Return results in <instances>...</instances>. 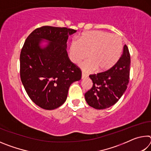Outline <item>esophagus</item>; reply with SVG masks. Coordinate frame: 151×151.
<instances>
[{"label":"esophagus","mask_w":151,"mask_h":151,"mask_svg":"<svg viewBox=\"0 0 151 151\" xmlns=\"http://www.w3.org/2000/svg\"><path fill=\"white\" fill-rule=\"evenodd\" d=\"M88 75H86V74L84 73H82V78H85L86 77H87Z\"/></svg>","instance_id":"1"}]
</instances>
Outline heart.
I'll return each instance as SVG.
<instances>
[{
    "mask_svg": "<svg viewBox=\"0 0 151 151\" xmlns=\"http://www.w3.org/2000/svg\"><path fill=\"white\" fill-rule=\"evenodd\" d=\"M123 42L120 36L105 31H91L83 33L78 40H73L69 47L71 61L78 64L88 57L90 58L81 65L85 72L96 70L103 72L109 70L121 58Z\"/></svg>",
    "mask_w": 151,
    "mask_h": 151,
    "instance_id": "b5f03b06",
    "label": "heart"
}]
</instances>
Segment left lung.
I'll use <instances>...</instances> for the list:
<instances>
[{"mask_svg":"<svg viewBox=\"0 0 151 151\" xmlns=\"http://www.w3.org/2000/svg\"><path fill=\"white\" fill-rule=\"evenodd\" d=\"M131 57L125 45L121 58L104 72L90 75L93 87L85 94L86 103L96 109H104L115 104L126 91L129 82Z\"/></svg>","mask_w":151,"mask_h":151,"instance_id":"obj_1","label":"left lung"}]
</instances>
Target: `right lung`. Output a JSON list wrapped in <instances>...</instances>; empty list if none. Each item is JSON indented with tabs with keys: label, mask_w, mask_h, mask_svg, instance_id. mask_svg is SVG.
Returning a JSON list of instances; mask_svg holds the SVG:
<instances>
[{
	"label": "right lung",
	"mask_w": 151,
	"mask_h": 151,
	"mask_svg": "<svg viewBox=\"0 0 151 151\" xmlns=\"http://www.w3.org/2000/svg\"><path fill=\"white\" fill-rule=\"evenodd\" d=\"M76 30L44 26L30 33L20 55V76L30 99L40 108L53 110L65 103L69 86L81 80L82 72L68 58V36ZM50 41L45 47L42 40Z\"/></svg>",
	"instance_id": "add662e5"
}]
</instances>
